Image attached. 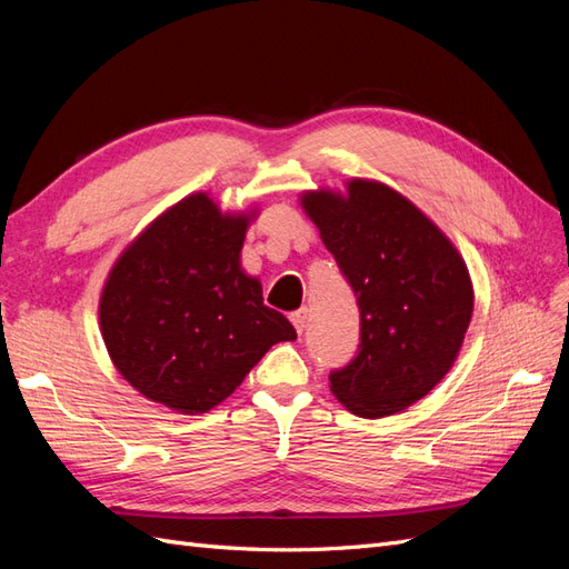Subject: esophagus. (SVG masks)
Segmentation results:
<instances>
[{"label":"esophagus","mask_w":569,"mask_h":569,"mask_svg":"<svg viewBox=\"0 0 569 569\" xmlns=\"http://www.w3.org/2000/svg\"><path fill=\"white\" fill-rule=\"evenodd\" d=\"M306 322H308V311H306V308H299V311L291 313V325L297 327L299 335L306 330Z\"/></svg>","instance_id":"34e87169"}]
</instances>
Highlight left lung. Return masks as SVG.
Instances as JSON below:
<instances>
[{
    "label": "left lung",
    "instance_id": "1",
    "mask_svg": "<svg viewBox=\"0 0 569 569\" xmlns=\"http://www.w3.org/2000/svg\"><path fill=\"white\" fill-rule=\"evenodd\" d=\"M301 206L360 308L358 353L330 372V389L360 418L401 412L443 380L462 347L475 306L468 266L416 203L382 182L306 192Z\"/></svg>",
    "mask_w": 569,
    "mask_h": 569
}]
</instances>
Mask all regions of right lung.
<instances>
[{"instance_id":"right-lung-1","label":"right lung","mask_w":569,"mask_h":569,"mask_svg":"<svg viewBox=\"0 0 569 569\" xmlns=\"http://www.w3.org/2000/svg\"><path fill=\"white\" fill-rule=\"evenodd\" d=\"M256 213H220L206 192L170 206L120 253L99 325L118 372L153 403L197 416L242 385L291 322L263 303L239 253Z\"/></svg>"}]
</instances>
